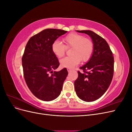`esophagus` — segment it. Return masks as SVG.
Masks as SVG:
<instances>
[{
	"instance_id": "esophagus-1",
	"label": "esophagus",
	"mask_w": 132,
	"mask_h": 132,
	"mask_svg": "<svg viewBox=\"0 0 132 132\" xmlns=\"http://www.w3.org/2000/svg\"><path fill=\"white\" fill-rule=\"evenodd\" d=\"M67 70H68V72H70V71H71V69L70 68H68Z\"/></svg>"
}]
</instances>
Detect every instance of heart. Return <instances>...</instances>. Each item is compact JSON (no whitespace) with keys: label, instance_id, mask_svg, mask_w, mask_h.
<instances>
[{"label":"heart","instance_id":"heart-1","mask_svg":"<svg viewBox=\"0 0 132 132\" xmlns=\"http://www.w3.org/2000/svg\"><path fill=\"white\" fill-rule=\"evenodd\" d=\"M65 45L59 41L55 40L51 46L52 51L58 58L64 55L67 48H71L72 54L61 59L60 63L64 68H73L82 62L88 61L94 52V43L91 39L78 33H70L63 38Z\"/></svg>","mask_w":132,"mask_h":132}]
</instances>
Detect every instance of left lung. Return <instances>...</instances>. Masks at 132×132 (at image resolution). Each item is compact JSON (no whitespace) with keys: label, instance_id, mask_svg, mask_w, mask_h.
I'll return each instance as SVG.
<instances>
[{"label":"left lung","instance_id":"1","mask_svg":"<svg viewBox=\"0 0 132 132\" xmlns=\"http://www.w3.org/2000/svg\"><path fill=\"white\" fill-rule=\"evenodd\" d=\"M89 35L93 41L94 52L89 62L80 67L74 82L79 98L86 102L96 100L110 86L114 72V57L105 39L90 30L77 31Z\"/></svg>","mask_w":132,"mask_h":132}]
</instances>
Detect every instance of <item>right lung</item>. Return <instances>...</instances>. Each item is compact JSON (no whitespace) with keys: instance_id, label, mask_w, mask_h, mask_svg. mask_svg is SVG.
I'll return each mask as SVG.
<instances>
[{"instance_id":"add662e5","label":"right lung","mask_w":132,"mask_h":132,"mask_svg":"<svg viewBox=\"0 0 132 132\" xmlns=\"http://www.w3.org/2000/svg\"><path fill=\"white\" fill-rule=\"evenodd\" d=\"M67 31L48 29L32 36L22 57L23 73L26 84L36 97L45 101L56 98L61 93L68 71L58 68L59 62L52 51L53 42Z\"/></svg>"}]
</instances>
